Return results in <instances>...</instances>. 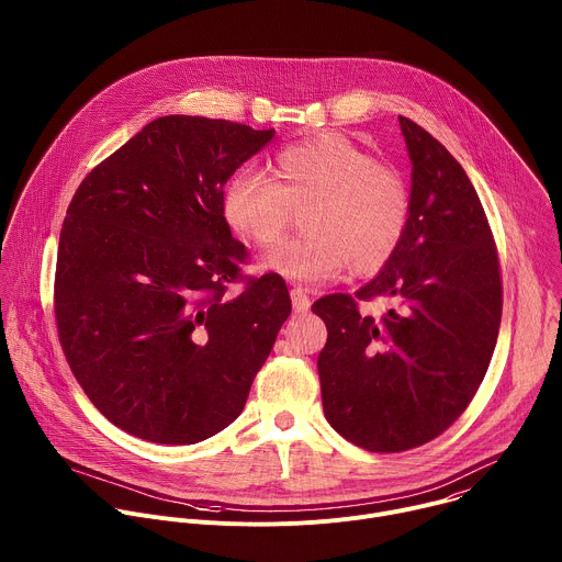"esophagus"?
<instances>
[{"label": "esophagus", "mask_w": 562, "mask_h": 562, "mask_svg": "<svg viewBox=\"0 0 562 562\" xmlns=\"http://www.w3.org/2000/svg\"><path fill=\"white\" fill-rule=\"evenodd\" d=\"M291 302H293L295 313H304L311 306V297L306 295V289H302V286L291 289Z\"/></svg>", "instance_id": "1"}]
</instances>
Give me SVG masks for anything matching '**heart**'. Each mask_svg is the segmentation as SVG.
<instances>
[{"instance_id": "b5f03b06", "label": "heart", "mask_w": 562, "mask_h": 562, "mask_svg": "<svg viewBox=\"0 0 562 562\" xmlns=\"http://www.w3.org/2000/svg\"><path fill=\"white\" fill-rule=\"evenodd\" d=\"M414 195L407 176L342 133H319L282 148L273 180L239 171L222 195L231 231L249 245L267 247L304 211L297 239L269 249L260 265L291 282H325L347 267L380 271L403 245Z\"/></svg>"}]
</instances>
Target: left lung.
Instances as JSON below:
<instances>
[{
	"label": "left lung",
	"mask_w": 562,
	"mask_h": 562,
	"mask_svg": "<svg viewBox=\"0 0 562 562\" xmlns=\"http://www.w3.org/2000/svg\"><path fill=\"white\" fill-rule=\"evenodd\" d=\"M412 159V222L397 254L356 297H319L327 345L317 356L329 425L380 453L420 447L469 407L498 340L503 284L494 235L456 157L397 117ZM391 296L380 324L356 299Z\"/></svg>",
	"instance_id": "obj_1"
}]
</instances>
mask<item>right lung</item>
Segmentation results:
<instances>
[{"instance_id": "obj_1", "label": "right lung", "mask_w": 562, "mask_h": 562, "mask_svg": "<svg viewBox=\"0 0 562 562\" xmlns=\"http://www.w3.org/2000/svg\"><path fill=\"white\" fill-rule=\"evenodd\" d=\"M273 133L157 117L68 204L55 271L59 342L91 403L131 436L195 445L228 427L291 313L276 273L224 297L247 260L222 213L224 184Z\"/></svg>"}]
</instances>
